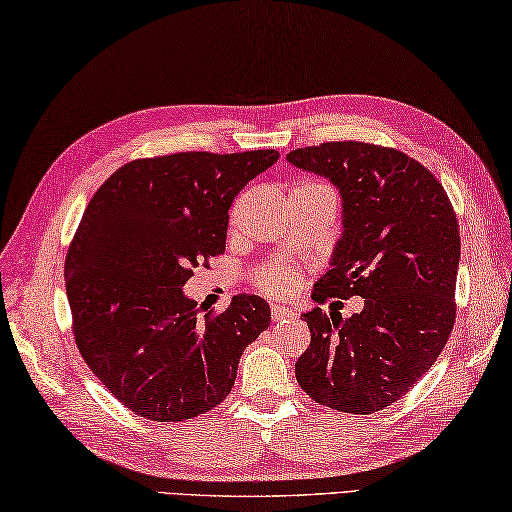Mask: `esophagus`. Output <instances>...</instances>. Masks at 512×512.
I'll use <instances>...</instances> for the list:
<instances>
[{"instance_id":"esophagus-1","label":"esophagus","mask_w":512,"mask_h":512,"mask_svg":"<svg viewBox=\"0 0 512 512\" xmlns=\"http://www.w3.org/2000/svg\"><path fill=\"white\" fill-rule=\"evenodd\" d=\"M272 322H290L295 320V313L290 311V308H283V306H272Z\"/></svg>"}]
</instances>
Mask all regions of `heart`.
I'll return each instance as SVG.
<instances>
[{"instance_id":"heart-1","label":"heart","mask_w":512,"mask_h":512,"mask_svg":"<svg viewBox=\"0 0 512 512\" xmlns=\"http://www.w3.org/2000/svg\"><path fill=\"white\" fill-rule=\"evenodd\" d=\"M295 188H320V190L331 192L329 186H324V183L313 181V179L299 181ZM297 283H299L297 272L292 270L290 265H283V263H267L263 267H258V270L254 272V286L261 292H265V295H272V297L292 295L297 288Z\"/></svg>"}]
</instances>
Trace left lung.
<instances>
[{
  "label": "left lung",
  "instance_id": "8db88e82",
  "mask_svg": "<svg viewBox=\"0 0 512 512\" xmlns=\"http://www.w3.org/2000/svg\"><path fill=\"white\" fill-rule=\"evenodd\" d=\"M288 161L333 181L345 231L313 299L363 297L351 317L313 308L295 376L317 404L370 415L408 395L456 322L460 231L442 183L395 147L345 140L295 149Z\"/></svg>",
  "mask_w": 512,
  "mask_h": 512
}]
</instances>
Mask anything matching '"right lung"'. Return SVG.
<instances>
[{"label": "right lung", "instance_id": "right-lung-1", "mask_svg": "<svg viewBox=\"0 0 512 512\" xmlns=\"http://www.w3.org/2000/svg\"><path fill=\"white\" fill-rule=\"evenodd\" d=\"M279 152H179L136 158L92 195L65 256L79 354L120 404L183 422L222 404L270 306L236 295L222 313L183 295L224 254L229 208Z\"/></svg>", "mask_w": 512, "mask_h": 512}]
</instances>
